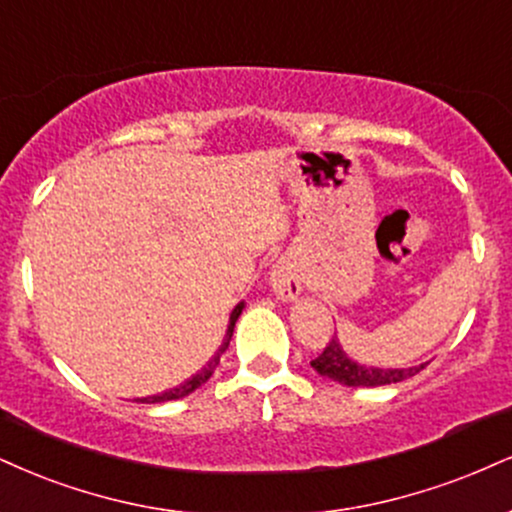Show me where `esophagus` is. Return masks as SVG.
Masks as SVG:
<instances>
[{
  "mask_svg": "<svg viewBox=\"0 0 512 512\" xmlns=\"http://www.w3.org/2000/svg\"><path fill=\"white\" fill-rule=\"evenodd\" d=\"M272 291L279 300H295L303 291V279H300L298 267L291 260H279L272 272Z\"/></svg>",
  "mask_w": 512,
  "mask_h": 512,
  "instance_id": "obj_1",
  "label": "esophagus"
}]
</instances>
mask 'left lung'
Returning a JSON list of instances; mask_svg holds the SVG:
<instances>
[{"mask_svg": "<svg viewBox=\"0 0 512 512\" xmlns=\"http://www.w3.org/2000/svg\"><path fill=\"white\" fill-rule=\"evenodd\" d=\"M315 367L317 374L322 377L338 381L343 386H386V384H398V381L415 377L420 369H424V365L417 367H367L360 365V362L350 360L346 355V350L341 348L338 338L334 336L329 343H326L324 353L315 357L310 362Z\"/></svg>", "mask_w": 512, "mask_h": 512, "instance_id": "obj_1", "label": "left lung"}]
</instances>
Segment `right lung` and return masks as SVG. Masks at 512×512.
Masks as SVG:
<instances>
[{
    "label": "right lung",
    "instance_id": "1",
    "mask_svg": "<svg viewBox=\"0 0 512 512\" xmlns=\"http://www.w3.org/2000/svg\"><path fill=\"white\" fill-rule=\"evenodd\" d=\"M243 307H245V303H238L236 307H233V312H231V317H229V329H226V336H224V341H221V346H219L217 353H214L212 360L207 362V367H202L200 372L195 374V377H190L188 381H183V384H181V386H176V389H169V391H164V393H157V396L138 398V403H147V405H155V403H166V400H178V398H186V396H190V393H193L195 389H200V386L205 384V381H207L209 377H212V374H214V369H217V365H219V357L226 353V348H229V343H231V336H233V326H236L238 317H240V312H243Z\"/></svg>",
    "mask_w": 512,
    "mask_h": 512
}]
</instances>
